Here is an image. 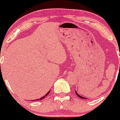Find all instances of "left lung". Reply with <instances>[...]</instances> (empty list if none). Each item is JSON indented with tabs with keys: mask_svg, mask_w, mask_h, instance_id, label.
<instances>
[{
	"mask_svg": "<svg viewBox=\"0 0 120 120\" xmlns=\"http://www.w3.org/2000/svg\"><path fill=\"white\" fill-rule=\"evenodd\" d=\"M76 95H78V96L79 97H80V98H81V99H86V98H84V97H82V96H81V95H79L78 94H77V92H76Z\"/></svg>",
	"mask_w": 120,
	"mask_h": 120,
	"instance_id": "8db88e82",
	"label": "left lung"
}]
</instances>
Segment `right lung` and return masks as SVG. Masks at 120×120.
<instances>
[{"label": "right lung", "mask_w": 120, "mask_h": 120, "mask_svg": "<svg viewBox=\"0 0 120 120\" xmlns=\"http://www.w3.org/2000/svg\"><path fill=\"white\" fill-rule=\"evenodd\" d=\"M49 92H50V90H49V92H47V94H45V95H44L43 97H41V98H40V99H36V100H37V101H41V100H42V99H44L45 97H46L47 95H48V94H49Z\"/></svg>", "instance_id": "add662e5"}]
</instances>
